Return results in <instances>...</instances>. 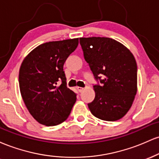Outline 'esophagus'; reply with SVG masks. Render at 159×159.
Segmentation results:
<instances>
[{
	"instance_id": "obj_1",
	"label": "esophagus",
	"mask_w": 159,
	"mask_h": 159,
	"mask_svg": "<svg viewBox=\"0 0 159 159\" xmlns=\"http://www.w3.org/2000/svg\"><path fill=\"white\" fill-rule=\"evenodd\" d=\"M76 88H77V90H78V91H79L80 93L82 92V91L84 90V88H83V87H76Z\"/></svg>"
}]
</instances>
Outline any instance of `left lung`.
<instances>
[{
	"instance_id": "left-lung-1",
	"label": "left lung",
	"mask_w": 159,
	"mask_h": 159,
	"mask_svg": "<svg viewBox=\"0 0 159 159\" xmlns=\"http://www.w3.org/2000/svg\"><path fill=\"white\" fill-rule=\"evenodd\" d=\"M80 44L97 81L93 85L96 96L88 103L89 109L100 120L121 119L130 109L137 93L138 67L134 56L111 38H80Z\"/></svg>"
}]
</instances>
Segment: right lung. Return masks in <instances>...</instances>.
Returning a JSON list of instances; mask_svg holds the SVG:
<instances>
[{"mask_svg":"<svg viewBox=\"0 0 159 159\" xmlns=\"http://www.w3.org/2000/svg\"><path fill=\"white\" fill-rule=\"evenodd\" d=\"M78 45V38L43 43L21 63L20 92L27 110L43 125L53 126L64 122L75 103L77 94L66 87L63 65Z\"/></svg>","mask_w":159,"mask_h":159,"instance_id":"obj_1","label":"right lung"}]
</instances>
